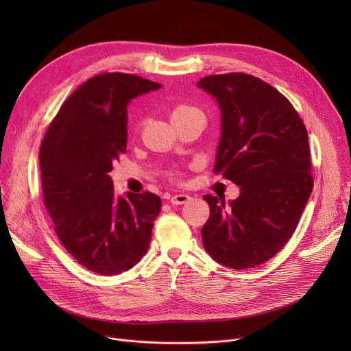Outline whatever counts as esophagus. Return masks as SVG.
<instances>
[{
  "mask_svg": "<svg viewBox=\"0 0 351 351\" xmlns=\"http://www.w3.org/2000/svg\"><path fill=\"white\" fill-rule=\"evenodd\" d=\"M191 199L192 197L186 193H179V195H173L171 197V204L172 205H183V204H186V202H189Z\"/></svg>",
  "mask_w": 351,
  "mask_h": 351,
  "instance_id": "obj_1",
  "label": "esophagus"
}]
</instances>
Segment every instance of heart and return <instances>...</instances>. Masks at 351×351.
<instances>
[{"mask_svg": "<svg viewBox=\"0 0 351 351\" xmlns=\"http://www.w3.org/2000/svg\"><path fill=\"white\" fill-rule=\"evenodd\" d=\"M196 115H204V112L202 110L195 106V105H191V104H176L173 108H172V112H171V117H172V121H180V119H186V118H191V117H196ZM169 176L173 179V180H179L180 179V173L178 171H172L169 173Z\"/></svg>", "mask_w": 351, "mask_h": 351, "instance_id": "b5f03b06", "label": "heart"}]
</instances>
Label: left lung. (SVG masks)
Here are the masks:
<instances>
[{"label": "left lung", "mask_w": 351, "mask_h": 351, "mask_svg": "<svg viewBox=\"0 0 351 351\" xmlns=\"http://www.w3.org/2000/svg\"><path fill=\"white\" fill-rule=\"evenodd\" d=\"M197 86L222 112L215 173L241 188L229 205L204 196L210 209L204 247L223 266H259L290 241L313 191L307 129L283 94L253 75H209Z\"/></svg>", "instance_id": "1"}]
</instances>
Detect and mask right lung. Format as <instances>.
Returning a JSON list of instances; mask_svg holds the SVG:
<instances>
[{
	"label": "right lung",
	"mask_w": 351,
	"mask_h": 351,
	"mask_svg": "<svg viewBox=\"0 0 351 351\" xmlns=\"http://www.w3.org/2000/svg\"><path fill=\"white\" fill-rule=\"evenodd\" d=\"M160 86L131 73H99L66 98L43 139L44 205L66 252L94 273L126 271L149 247L160 197H117L109 172L126 152L129 101Z\"/></svg>",
	"instance_id": "obj_1"
}]
</instances>
